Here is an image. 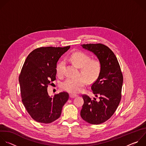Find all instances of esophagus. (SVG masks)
Instances as JSON below:
<instances>
[{
  "mask_svg": "<svg viewBox=\"0 0 146 146\" xmlns=\"http://www.w3.org/2000/svg\"><path fill=\"white\" fill-rule=\"evenodd\" d=\"M77 94H73V93L70 94V98H76V97H77Z\"/></svg>",
  "mask_w": 146,
  "mask_h": 146,
  "instance_id": "34e87169",
  "label": "esophagus"
}]
</instances>
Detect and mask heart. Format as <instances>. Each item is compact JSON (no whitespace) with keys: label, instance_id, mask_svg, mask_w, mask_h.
I'll return each instance as SVG.
<instances>
[{"label":"heart","instance_id":"heart-1","mask_svg":"<svg viewBox=\"0 0 146 146\" xmlns=\"http://www.w3.org/2000/svg\"><path fill=\"white\" fill-rule=\"evenodd\" d=\"M70 60L80 68V72L83 77L77 78H68L61 84L63 90L73 93H78L86 85V79L89 82H94L100 76L102 65L98 60L91 59L89 55L81 52L73 53L70 57ZM64 65V61H61L57 64L56 71L58 76L63 74Z\"/></svg>","mask_w":146,"mask_h":146}]
</instances>
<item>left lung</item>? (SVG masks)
Returning a JSON list of instances; mask_svg holds the SVG:
<instances>
[{"instance_id": "obj_1", "label": "left lung", "mask_w": 146, "mask_h": 146, "mask_svg": "<svg viewBox=\"0 0 146 146\" xmlns=\"http://www.w3.org/2000/svg\"><path fill=\"white\" fill-rule=\"evenodd\" d=\"M93 53L101 63L100 76L91 86L96 97L92 100L82 95L84 104L80 112L82 119L91 124H100L108 120L116 111L121 98L123 77L117 59L110 48L102 43L81 44Z\"/></svg>"}]
</instances>
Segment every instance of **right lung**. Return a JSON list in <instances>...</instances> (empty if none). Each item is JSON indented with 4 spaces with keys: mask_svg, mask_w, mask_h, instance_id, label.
Segmentation results:
<instances>
[{
    "mask_svg": "<svg viewBox=\"0 0 146 146\" xmlns=\"http://www.w3.org/2000/svg\"><path fill=\"white\" fill-rule=\"evenodd\" d=\"M70 47L37 48L29 54L23 65L19 77L22 101L37 122L48 124L56 120L69 99L68 93L65 92L50 97L47 87L56 80L57 62Z\"/></svg>",
    "mask_w": 146,
    "mask_h": 146,
    "instance_id": "right-lung-1",
    "label": "right lung"
}]
</instances>
